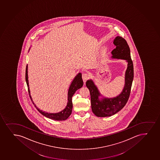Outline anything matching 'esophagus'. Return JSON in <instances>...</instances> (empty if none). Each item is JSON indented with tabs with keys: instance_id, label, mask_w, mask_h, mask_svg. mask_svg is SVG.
Returning a JSON list of instances; mask_svg holds the SVG:
<instances>
[{
	"instance_id": "34e87169",
	"label": "esophagus",
	"mask_w": 160,
	"mask_h": 160,
	"mask_svg": "<svg viewBox=\"0 0 160 160\" xmlns=\"http://www.w3.org/2000/svg\"><path fill=\"white\" fill-rule=\"evenodd\" d=\"M82 78L83 81L84 83H85L86 82V81L87 80H88L89 78V76L88 74L83 73Z\"/></svg>"
}]
</instances>
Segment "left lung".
<instances>
[{
    "mask_svg": "<svg viewBox=\"0 0 160 160\" xmlns=\"http://www.w3.org/2000/svg\"><path fill=\"white\" fill-rule=\"evenodd\" d=\"M113 43L116 48L112 51V58L124 59L128 62L125 84L122 92L117 97H104L99 99V97L102 95L93 81L92 80L87 81L86 85L90 92L92 111L97 117H110L120 111L127 104L131 92L133 79V65L129 47L126 40L120 36L115 38Z\"/></svg>",
    "mask_w": 160,
    "mask_h": 160,
    "instance_id": "left-lung-1",
    "label": "left lung"
}]
</instances>
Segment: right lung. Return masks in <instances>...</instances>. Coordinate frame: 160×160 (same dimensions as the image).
Instances as JSON below:
<instances>
[{
	"label": "right lung",
	"instance_id": "1",
	"mask_svg": "<svg viewBox=\"0 0 160 160\" xmlns=\"http://www.w3.org/2000/svg\"><path fill=\"white\" fill-rule=\"evenodd\" d=\"M25 81L27 84L28 88V92H29V96L30 97L31 100L34 106L36 107L38 111L45 117H47L48 118L54 120L56 121H63L67 120L70 115L71 114L72 111V98L76 91L79 89L80 88L82 87L83 82L82 79V74L81 73L78 74L77 76L74 78L73 80L72 81L71 83L68 93V102L67 103V105L64 110H62L61 112H59L58 113H47L45 112H43L42 110H40L36 105L34 104V102H33L32 99L30 95V91L29 89V81H28V65H27L26 70H25Z\"/></svg>",
	"mask_w": 160,
	"mask_h": 160
}]
</instances>
